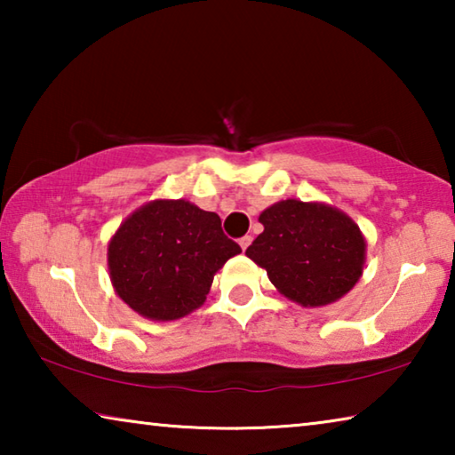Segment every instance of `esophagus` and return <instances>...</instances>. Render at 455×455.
Returning a JSON list of instances; mask_svg holds the SVG:
<instances>
[{
  "label": "esophagus",
  "mask_w": 455,
  "mask_h": 455,
  "mask_svg": "<svg viewBox=\"0 0 455 455\" xmlns=\"http://www.w3.org/2000/svg\"><path fill=\"white\" fill-rule=\"evenodd\" d=\"M252 243V236L251 235H246V236H243V238H238V244H241V249L243 251H246L249 249V244Z\"/></svg>",
  "instance_id": "obj_1"
}]
</instances>
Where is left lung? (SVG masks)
Returning a JSON list of instances; mask_svg holds the SVG:
<instances>
[{"instance_id": "8db88e82", "label": "left lung", "mask_w": 455, "mask_h": 455, "mask_svg": "<svg viewBox=\"0 0 455 455\" xmlns=\"http://www.w3.org/2000/svg\"><path fill=\"white\" fill-rule=\"evenodd\" d=\"M265 230L246 257L291 301L323 307L355 287L365 265V238L347 214L323 203L281 200L260 212Z\"/></svg>"}]
</instances>
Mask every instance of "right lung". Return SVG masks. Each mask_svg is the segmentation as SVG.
Masks as SVG:
<instances>
[{
	"mask_svg": "<svg viewBox=\"0 0 455 455\" xmlns=\"http://www.w3.org/2000/svg\"><path fill=\"white\" fill-rule=\"evenodd\" d=\"M241 246L220 217L188 200H152L122 222L108 244L114 291L150 321H176L209 295L214 273Z\"/></svg>",
	"mask_w": 455,
	"mask_h": 455,
	"instance_id": "obj_1",
	"label": "right lung"
}]
</instances>
